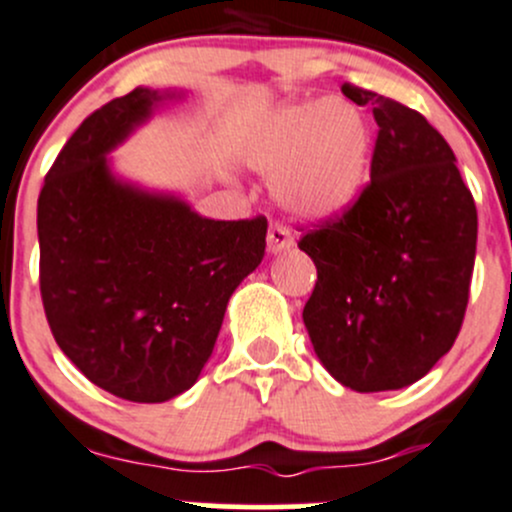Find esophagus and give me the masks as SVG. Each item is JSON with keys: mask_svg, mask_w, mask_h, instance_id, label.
Masks as SVG:
<instances>
[{"mask_svg": "<svg viewBox=\"0 0 512 512\" xmlns=\"http://www.w3.org/2000/svg\"><path fill=\"white\" fill-rule=\"evenodd\" d=\"M289 247H294V237L289 232V227L277 223L272 225L270 232H267V252L270 255H280V252L289 250Z\"/></svg>", "mask_w": 512, "mask_h": 512, "instance_id": "1", "label": "esophagus"}]
</instances>
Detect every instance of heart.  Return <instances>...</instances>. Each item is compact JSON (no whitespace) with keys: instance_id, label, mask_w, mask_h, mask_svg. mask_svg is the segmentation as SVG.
Masks as SVG:
<instances>
[{"instance_id":"obj_1","label":"heart","mask_w":512,"mask_h":512,"mask_svg":"<svg viewBox=\"0 0 512 512\" xmlns=\"http://www.w3.org/2000/svg\"><path fill=\"white\" fill-rule=\"evenodd\" d=\"M245 156L277 175V200L304 220L339 218L364 195L371 175V131L342 98L289 103L272 113Z\"/></svg>"}]
</instances>
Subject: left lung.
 I'll return each mask as SVG.
<instances>
[{
    "mask_svg": "<svg viewBox=\"0 0 512 512\" xmlns=\"http://www.w3.org/2000/svg\"><path fill=\"white\" fill-rule=\"evenodd\" d=\"M376 118L371 183L307 232L317 285L304 327L324 369L359 394L411 386L453 347L476 262L478 213L446 138L399 101L342 86Z\"/></svg>",
    "mask_w": 512,
    "mask_h": 512,
    "instance_id": "obj_1",
    "label": "left lung"
}]
</instances>
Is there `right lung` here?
I'll use <instances>...</instances> for the list:
<instances>
[{"instance_id":"right-lung-1","label":"right lung","mask_w":512,"mask_h":512,"mask_svg":"<svg viewBox=\"0 0 512 512\" xmlns=\"http://www.w3.org/2000/svg\"><path fill=\"white\" fill-rule=\"evenodd\" d=\"M185 91L138 86L61 148L36 208L39 282L59 349L98 389L163 404L198 381L227 302L265 257L267 220H213L128 180L111 153Z\"/></svg>"}]
</instances>
